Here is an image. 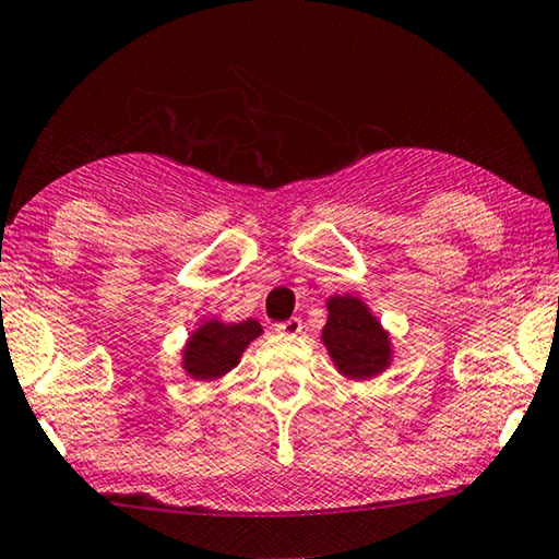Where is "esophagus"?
Here are the masks:
<instances>
[{"label":"esophagus","instance_id":"obj_1","mask_svg":"<svg viewBox=\"0 0 559 559\" xmlns=\"http://www.w3.org/2000/svg\"><path fill=\"white\" fill-rule=\"evenodd\" d=\"M274 330L280 334H289V337H295V334L302 332V320H299V317H289L287 322H280Z\"/></svg>","mask_w":559,"mask_h":559}]
</instances>
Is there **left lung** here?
<instances>
[{"label": "left lung", "instance_id": "left-lung-1", "mask_svg": "<svg viewBox=\"0 0 559 559\" xmlns=\"http://www.w3.org/2000/svg\"><path fill=\"white\" fill-rule=\"evenodd\" d=\"M322 345L334 369L355 382L374 380L392 365L394 345L372 309L355 295H332L328 299V324Z\"/></svg>", "mask_w": 559, "mask_h": 559}]
</instances>
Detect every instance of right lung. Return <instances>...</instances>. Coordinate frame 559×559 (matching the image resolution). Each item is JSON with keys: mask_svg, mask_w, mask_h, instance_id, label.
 <instances>
[{"mask_svg": "<svg viewBox=\"0 0 559 559\" xmlns=\"http://www.w3.org/2000/svg\"><path fill=\"white\" fill-rule=\"evenodd\" d=\"M262 332V324L252 317L245 322H222L217 317H204L179 352L182 355L179 365L192 380L219 382L239 365L242 352Z\"/></svg>", "mask_w": 559, "mask_h": 559, "instance_id": "1", "label": "right lung"}]
</instances>
